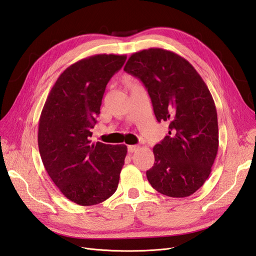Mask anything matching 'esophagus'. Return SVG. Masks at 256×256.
<instances>
[{"label": "esophagus", "instance_id": "1", "mask_svg": "<svg viewBox=\"0 0 256 256\" xmlns=\"http://www.w3.org/2000/svg\"><path fill=\"white\" fill-rule=\"evenodd\" d=\"M138 150V146H136V145H129V146H128V152H129L130 154H132V152H136Z\"/></svg>", "mask_w": 256, "mask_h": 256}]
</instances>
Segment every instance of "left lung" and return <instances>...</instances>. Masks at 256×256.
<instances>
[{"label":"left lung","mask_w":256,"mask_h":256,"mask_svg":"<svg viewBox=\"0 0 256 256\" xmlns=\"http://www.w3.org/2000/svg\"><path fill=\"white\" fill-rule=\"evenodd\" d=\"M124 70L142 81L157 120L170 122L168 136L154 147L147 180L161 194H193L209 177L219 147L218 116L207 85L187 60L160 48L134 53Z\"/></svg>","instance_id":"left-lung-1"}]
</instances>
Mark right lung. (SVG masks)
<instances>
[{"mask_svg":"<svg viewBox=\"0 0 256 256\" xmlns=\"http://www.w3.org/2000/svg\"><path fill=\"white\" fill-rule=\"evenodd\" d=\"M126 56L96 54L66 68L54 83L40 118L38 147L46 171L72 202L92 206L118 189L126 145L92 143L108 82Z\"/></svg>","mask_w":256,"mask_h":256,"instance_id":"obj_1","label":"right lung"}]
</instances>
